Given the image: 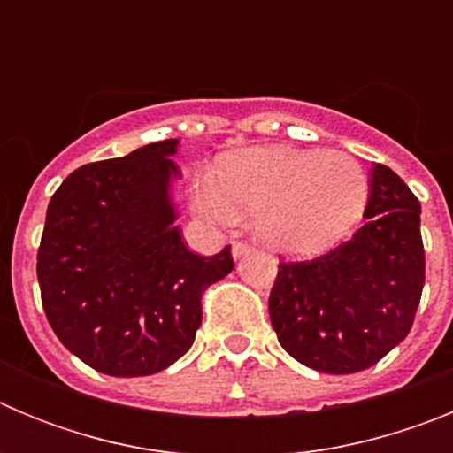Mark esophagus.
I'll return each mask as SVG.
<instances>
[{
	"instance_id": "1",
	"label": "esophagus",
	"mask_w": 453,
	"mask_h": 453,
	"mask_svg": "<svg viewBox=\"0 0 453 453\" xmlns=\"http://www.w3.org/2000/svg\"><path fill=\"white\" fill-rule=\"evenodd\" d=\"M251 251V245H247V242H234V247H231V254H234V258H240V256H245Z\"/></svg>"
}]
</instances>
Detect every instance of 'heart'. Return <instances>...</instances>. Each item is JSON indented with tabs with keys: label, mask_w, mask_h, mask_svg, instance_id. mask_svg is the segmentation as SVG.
<instances>
[{
	"label": "heart",
	"mask_w": 453,
	"mask_h": 453,
	"mask_svg": "<svg viewBox=\"0 0 453 453\" xmlns=\"http://www.w3.org/2000/svg\"><path fill=\"white\" fill-rule=\"evenodd\" d=\"M370 181L342 151L263 147L224 156L199 179L192 202L203 218L229 224L256 213V231L288 254H311L345 238L363 218Z\"/></svg>",
	"instance_id": "obj_1"
}]
</instances>
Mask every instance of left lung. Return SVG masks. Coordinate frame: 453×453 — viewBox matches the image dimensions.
<instances>
[{
  "label": "left lung",
  "instance_id": "8db88e82",
  "mask_svg": "<svg viewBox=\"0 0 453 453\" xmlns=\"http://www.w3.org/2000/svg\"><path fill=\"white\" fill-rule=\"evenodd\" d=\"M367 222L313 261L279 263L270 319L283 349L326 374L376 365L413 326L424 288L419 202L376 163Z\"/></svg>",
  "mask_w": 453,
  "mask_h": 453
}]
</instances>
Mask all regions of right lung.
Returning <instances> with one entry per match:
<instances>
[{
    "label": "right lung",
    "instance_id": "obj_1",
    "mask_svg": "<svg viewBox=\"0 0 453 453\" xmlns=\"http://www.w3.org/2000/svg\"><path fill=\"white\" fill-rule=\"evenodd\" d=\"M179 140L88 163L58 186L38 250L42 308L92 370L150 376L179 361L202 324V295L234 270L231 247L192 254L174 226Z\"/></svg>",
    "mask_w": 453,
    "mask_h": 453
}]
</instances>
